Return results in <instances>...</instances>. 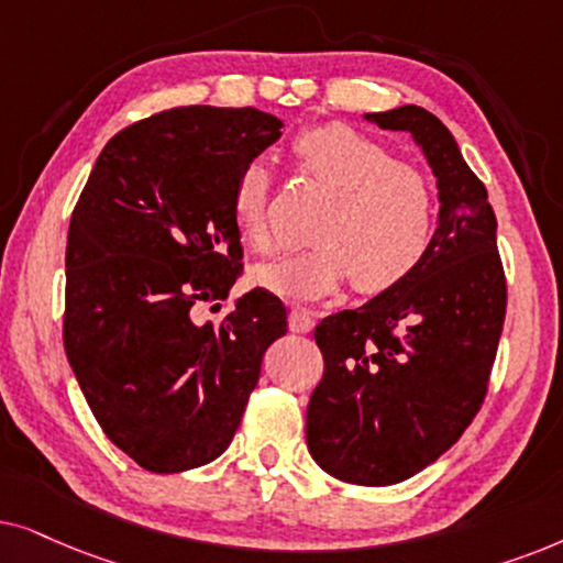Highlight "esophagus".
<instances>
[{
  "mask_svg": "<svg viewBox=\"0 0 563 563\" xmlns=\"http://www.w3.org/2000/svg\"><path fill=\"white\" fill-rule=\"evenodd\" d=\"M288 327H290V332H296V334H306V332H311L313 329V313L309 311V309H296L290 311V317H288Z\"/></svg>",
  "mask_w": 563,
  "mask_h": 563,
  "instance_id": "obj_1",
  "label": "esophagus"
}]
</instances>
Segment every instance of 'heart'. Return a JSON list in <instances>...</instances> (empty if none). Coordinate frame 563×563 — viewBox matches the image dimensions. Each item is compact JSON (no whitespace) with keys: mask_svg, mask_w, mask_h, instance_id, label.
Segmentation results:
<instances>
[{"mask_svg":"<svg viewBox=\"0 0 563 563\" xmlns=\"http://www.w3.org/2000/svg\"><path fill=\"white\" fill-rule=\"evenodd\" d=\"M290 154L332 198L313 221V244L254 267V286L288 301H319L347 277L357 294L378 296L417 273L438 229V195L422 172L342 123L298 133ZM269 198L273 175L250 162L234 183L231 216L242 242L260 252L273 246Z\"/></svg>","mask_w":563,"mask_h":563,"instance_id":"1","label":"heart"}]
</instances>
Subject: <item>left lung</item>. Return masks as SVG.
Wrapping results in <instances>:
<instances>
[{"label":"left lung","instance_id":"obj_1","mask_svg":"<svg viewBox=\"0 0 563 563\" xmlns=\"http://www.w3.org/2000/svg\"><path fill=\"white\" fill-rule=\"evenodd\" d=\"M409 131L438 177V229L417 273L313 329L324 376L306 409V443L327 474L388 486L419 474L482 409L507 309L497 216L453 133L417 104L368 112Z\"/></svg>","mask_w":563,"mask_h":563}]
</instances>
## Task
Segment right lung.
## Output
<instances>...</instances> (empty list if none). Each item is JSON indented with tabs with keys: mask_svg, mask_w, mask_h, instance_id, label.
Listing matches in <instances>:
<instances>
[{
	"mask_svg": "<svg viewBox=\"0 0 563 563\" xmlns=\"http://www.w3.org/2000/svg\"><path fill=\"white\" fill-rule=\"evenodd\" d=\"M280 129L254 108L156 112L108 141L71 213L66 357L102 432L154 474L227 451L262 355L288 332L265 288L198 321L242 275L231 192Z\"/></svg>",
	"mask_w": 563,
	"mask_h": 563,
	"instance_id": "add662e5",
	"label": "right lung"
}]
</instances>
